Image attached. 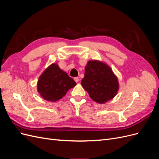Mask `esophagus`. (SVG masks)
<instances>
[{"label": "esophagus", "instance_id": "esophagus-1", "mask_svg": "<svg viewBox=\"0 0 159 159\" xmlns=\"http://www.w3.org/2000/svg\"><path fill=\"white\" fill-rule=\"evenodd\" d=\"M74 80H75V82L78 83V81H80V79H79V78H77V77H76V78H74Z\"/></svg>", "mask_w": 159, "mask_h": 159}]
</instances>
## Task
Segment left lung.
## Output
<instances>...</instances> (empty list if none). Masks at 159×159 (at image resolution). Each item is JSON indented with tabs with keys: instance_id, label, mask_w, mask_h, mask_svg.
I'll list each match as a JSON object with an SVG mask.
<instances>
[{
	"instance_id": "8db88e82",
	"label": "left lung",
	"mask_w": 159,
	"mask_h": 159,
	"mask_svg": "<svg viewBox=\"0 0 159 159\" xmlns=\"http://www.w3.org/2000/svg\"><path fill=\"white\" fill-rule=\"evenodd\" d=\"M81 84L91 99L100 104L112 99L119 88L117 77L110 66L97 60L88 61Z\"/></svg>"
}]
</instances>
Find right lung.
Returning a JSON list of instances; mask_svg holds the SVG:
<instances>
[{"instance_id": "1", "label": "right lung", "mask_w": 159, "mask_h": 159, "mask_svg": "<svg viewBox=\"0 0 159 159\" xmlns=\"http://www.w3.org/2000/svg\"><path fill=\"white\" fill-rule=\"evenodd\" d=\"M76 85L75 81L53 63L42 72L37 82V91L41 97L54 102L61 99L71 88Z\"/></svg>"}]
</instances>
